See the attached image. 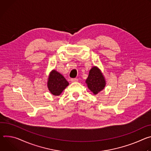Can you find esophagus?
I'll return each mask as SVG.
<instances>
[{"label": "esophagus", "instance_id": "1", "mask_svg": "<svg viewBox=\"0 0 151 151\" xmlns=\"http://www.w3.org/2000/svg\"><path fill=\"white\" fill-rule=\"evenodd\" d=\"M78 80V78H71V82H76V81H77Z\"/></svg>", "mask_w": 151, "mask_h": 151}]
</instances>
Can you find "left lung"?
<instances>
[{
    "label": "left lung",
    "instance_id": "8db88e82",
    "mask_svg": "<svg viewBox=\"0 0 151 151\" xmlns=\"http://www.w3.org/2000/svg\"><path fill=\"white\" fill-rule=\"evenodd\" d=\"M86 83L88 88L95 95L103 90L106 85L104 77L97 66H93L91 69Z\"/></svg>",
    "mask_w": 151,
    "mask_h": 151
}]
</instances>
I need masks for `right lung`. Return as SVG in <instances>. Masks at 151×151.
Instances as JSON below:
<instances>
[{
  "label": "right lung",
  "mask_w": 151,
  "mask_h": 151,
  "mask_svg": "<svg viewBox=\"0 0 151 151\" xmlns=\"http://www.w3.org/2000/svg\"><path fill=\"white\" fill-rule=\"evenodd\" d=\"M69 85V83L65 77L56 70L50 72L47 81V87L53 95L59 96Z\"/></svg>",
  "instance_id": "obj_1"
}]
</instances>
